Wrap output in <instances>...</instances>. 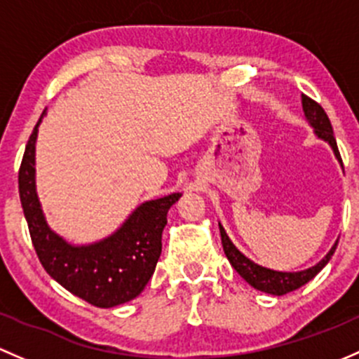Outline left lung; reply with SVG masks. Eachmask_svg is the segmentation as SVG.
<instances>
[{"mask_svg": "<svg viewBox=\"0 0 359 359\" xmlns=\"http://www.w3.org/2000/svg\"><path fill=\"white\" fill-rule=\"evenodd\" d=\"M302 109H304L306 119H308V123L313 126L318 138H321L323 142H327L328 145L332 147L335 157H337V161L341 162L342 165V158H341V154H339L337 142H335L334 129H332L330 119H328L327 112L321 109L320 103H316L315 100L306 97V95H302ZM219 231H221V243H223V250L224 254H226L230 264L235 268V271L238 273V275L242 276L250 287L271 295L289 294V292L297 290L299 287L306 285L309 280L315 278L318 273L327 266V262L332 259V256H334L339 243L335 242L334 247L330 249V252L318 262V264L304 269V271L287 273V271H275V269H269V268H264V266L256 264V262L250 261L249 257H245L238 249H236L233 242L228 238L226 231H224V228L221 226V224H219Z\"/></svg>", "mask_w": 359, "mask_h": 359, "instance_id": "8db88e82", "label": "left lung"}]
</instances>
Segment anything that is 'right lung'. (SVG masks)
<instances>
[{"label":"right lung","mask_w":359,"mask_h":359,"mask_svg":"<svg viewBox=\"0 0 359 359\" xmlns=\"http://www.w3.org/2000/svg\"><path fill=\"white\" fill-rule=\"evenodd\" d=\"M44 112L41 114L43 119ZM38 121L22 157L18 194L27 219L32 245L48 275L70 294L97 308H114L142 294L152 278L162 252V230L168 210L181 194L149 201L107 238L90 245H72L50 230L36 194V138Z\"/></svg>","instance_id":"right-lung-1"}]
</instances>
